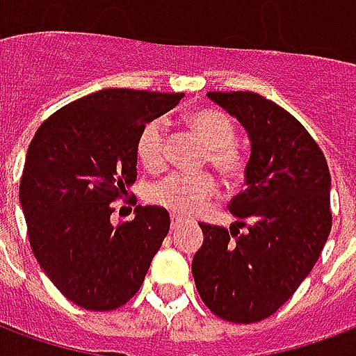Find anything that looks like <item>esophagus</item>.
I'll use <instances>...</instances> for the list:
<instances>
[{
  "label": "esophagus",
  "instance_id": "obj_1",
  "mask_svg": "<svg viewBox=\"0 0 356 356\" xmlns=\"http://www.w3.org/2000/svg\"><path fill=\"white\" fill-rule=\"evenodd\" d=\"M181 225H183V219H181V217L171 216V231H177Z\"/></svg>",
  "mask_w": 356,
  "mask_h": 356
}]
</instances>
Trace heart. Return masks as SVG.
<instances>
[{"instance_id":"1","label":"heart","mask_w":356,"mask_h":356,"mask_svg":"<svg viewBox=\"0 0 356 356\" xmlns=\"http://www.w3.org/2000/svg\"><path fill=\"white\" fill-rule=\"evenodd\" d=\"M188 125L208 147V160L221 177L238 181L246 171V154L234 145L236 124L227 112L202 108L188 116ZM137 160L147 170H162L168 162V127L162 120L148 122L137 137ZM217 193L216 179L208 173H171L148 191V200L179 216L200 211Z\"/></svg>"}]
</instances>
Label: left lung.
I'll use <instances>...</instances> for the list:
<instances>
[{"label": "left lung", "instance_id": "obj_1", "mask_svg": "<svg viewBox=\"0 0 356 356\" xmlns=\"http://www.w3.org/2000/svg\"><path fill=\"white\" fill-rule=\"evenodd\" d=\"M208 97L244 125L252 154L246 188L229 204L236 225L200 223L194 284L219 318L252 324L276 313L318 261L332 229L330 170L309 131L276 102L252 91Z\"/></svg>", "mask_w": 356, "mask_h": 356}]
</instances>
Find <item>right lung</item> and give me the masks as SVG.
Returning a JSON list of instances; mask_svg holds the SVG:
<instances>
[{"mask_svg": "<svg viewBox=\"0 0 356 356\" xmlns=\"http://www.w3.org/2000/svg\"><path fill=\"white\" fill-rule=\"evenodd\" d=\"M183 93L102 89L43 122L28 147L20 206L40 267L66 299L112 311L139 291L170 232V213L137 206L112 225V202L137 179V137Z\"/></svg>", "mask_w": 356, "mask_h": 356, "instance_id": "add662e5", "label": "right lung"}]
</instances>
